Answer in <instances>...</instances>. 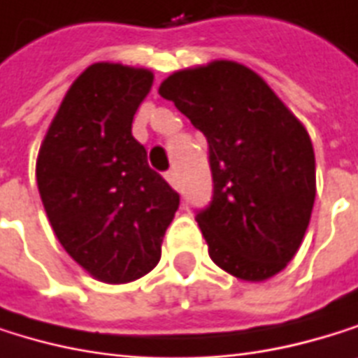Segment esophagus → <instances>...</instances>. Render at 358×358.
Listing matches in <instances>:
<instances>
[{
  "instance_id": "1",
  "label": "esophagus",
  "mask_w": 358,
  "mask_h": 358,
  "mask_svg": "<svg viewBox=\"0 0 358 358\" xmlns=\"http://www.w3.org/2000/svg\"><path fill=\"white\" fill-rule=\"evenodd\" d=\"M165 178H167V182L173 187V189H178V187H180V185H178V173L173 171V169H169L167 173H165Z\"/></svg>"
}]
</instances>
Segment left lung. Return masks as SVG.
I'll list each match as a JSON object with an SVG mask.
<instances>
[{"instance_id":"left-lung-1","label":"left lung","mask_w":358,"mask_h":358,"mask_svg":"<svg viewBox=\"0 0 358 358\" xmlns=\"http://www.w3.org/2000/svg\"><path fill=\"white\" fill-rule=\"evenodd\" d=\"M159 93L208 140L214 191L195 220L210 259L248 282L282 271L301 246L316 195L306 127L236 61L176 71Z\"/></svg>"}]
</instances>
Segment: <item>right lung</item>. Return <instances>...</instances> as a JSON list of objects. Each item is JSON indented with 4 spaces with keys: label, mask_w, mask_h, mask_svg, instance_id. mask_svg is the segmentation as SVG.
Returning <instances> with one entry per match:
<instances>
[{
    "label": "right lung",
    "mask_w": 358,
    "mask_h": 358,
    "mask_svg": "<svg viewBox=\"0 0 358 358\" xmlns=\"http://www.w3.org/2000/svg\"><path fill=\"white\" fill-rule=\"evenodd\" d=\"M150 87L148 69L93 63L69 87L38 155V189L57 240L108 285L131 282L159 263L180 206L131 136Z\"/></svg>",
    "instance_id": "obj_1"
}]
</instances>
